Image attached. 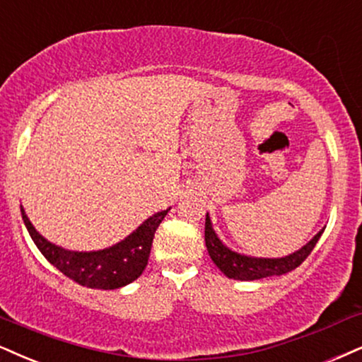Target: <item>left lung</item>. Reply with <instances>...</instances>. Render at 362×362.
<instances>
[{
	"label": "left lung",
	"instance_id": "1",
	"mask_svg": "<svg viewBox=\"0 0 362 362\" xmlns=\"http://www.w3.org/2000/svg\"><path fill=\"white\" fill-rule=\"evenodd\" d=\"M324 233V228L319 231L309 243L304 245L297 252L290 253L287 257L282 258H257V257H247L242 253H236L230 250L225 243L218 238L211 226V220L206 215V223H204V242H206V248L211 260L215 265L225 274L228 279L235 280H258L265 279V276L272 275H284L288 272L296 270L310 252L314 250L315 243L319 242L320 235Z\"/></svg>",
	"mask_w": 362,
	"mask_h": 362
}]
</instances>
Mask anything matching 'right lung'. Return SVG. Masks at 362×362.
<instances>
[{
    "mask_svg": "<svg viewBox=\"0 0 362 362\" xmlns=\"http://www.w3.org/2000/svg\"><path fill=\"white\" fill-rule=\"evenodd\" d=\"M168 211L169 209L156 213L122 242L97 252H72L53 245L35 230L23 208H21V216L31 240L43 253V257L62 274L83 287L114 290L134 282L144 272L154 233Z\"/></svg>",
    "mask_w": 362,
    "mask_h": 362,
    "instance_id": "right-lung-1",
    "label": "right lung"
}]
</instances>
